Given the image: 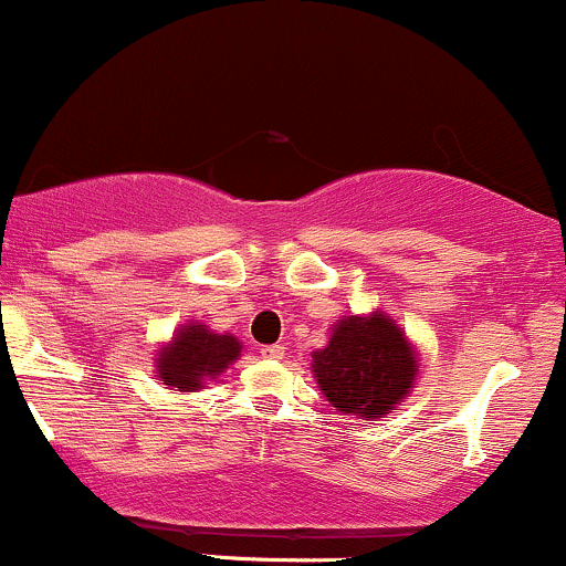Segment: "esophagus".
<instances>
[{"instance_id": "34e87169", "label": "esophagus", "mask_w": 566, "mask_h": 566, "mask_svg": "<svg viewBox=\"0 0 566 566\" xmlns=\"http://www.w3.org/2000/svg\"><path fill=\"white\" fill-rule=\"evenodd\" d=\"M262 355H264V358L281 360L285 355V345H266V347H262Z\"/></svg>"}]
</instances>
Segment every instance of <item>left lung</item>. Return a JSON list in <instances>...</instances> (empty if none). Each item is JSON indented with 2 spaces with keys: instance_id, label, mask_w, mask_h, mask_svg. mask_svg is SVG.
Segmentation results:
<instances>
[{
  "instance_id": "obj_1",
  "label": "left lung",
  "mask_w": 566,
  "mask_h": 566,
  "mask_svg": "<svg viewBox=\"0 0 566 566\" xmlns=\"http://www.w3.org/2000/svg\"><path fill=\"white\" fill-rule=\"evenodd\" d=\"M315 382L342 415L377 420L390 415L420 371L417 350L385 313L345 315L332 339L313 353Z\"/></svg>"
}]
</instances>
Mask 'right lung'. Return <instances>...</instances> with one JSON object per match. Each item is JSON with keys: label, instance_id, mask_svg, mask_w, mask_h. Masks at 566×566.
<instances>
[{"label": "right lung", "instance_id": "right-lung-1", "mask_svg": "<svg viewBox=\"0 0 566 566\" xmlns=\"http://www.w3.org/2000/svg\"><path fill=\"white\" fill-rule=\"evenodd\" d=\"M240 342L232 334H213L202 323H184L174 339L157 353V377L179 392H195L230 368L240 355Z\"/></svg>", "mask_w": 566, "mask_h": 566}]
</instances>
